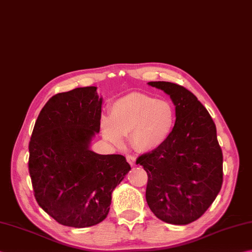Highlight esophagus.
Segmentation results:
<instances>
[{
    "instance_id": "obj_1",
    "label": "esophagus",
    "mask_w": 252,
    "mask_h": 252,
    "mask_svg": "<svg viewBox=\"0 0 252 252\" xmlns=\"http://www.w3.org/2000/svg\"><path fill=\"white\" fill-rule=\"evenodd\" d=\"M126 160L129 161V164L131 166H135V157L132 155H126Z\"/></svg>"
}]
</instances>
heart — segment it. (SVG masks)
Listing matches in <instances>:
<instances>
[{"mask_svg": "<svg viewBox=\"0 0 252 252\" xmlns=\"http://www.w3.org/2000/svg\"><path fill=\"white\" fill-rule=\"evenodd\" d=\"M176 112L171 103L145 94L131 93L117 99L110 107V118L102 117V136L113 145H120L122 136L141 152L161 146L174 129Z\"/></svg>", "mask_w": 252, "mask_h": 252, "instance_id": "heart-1", "label": "heart"}]
</instances>
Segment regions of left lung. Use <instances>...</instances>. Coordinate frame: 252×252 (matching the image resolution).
Masks as SVG:
<instances>
[{
  "label": "left lung",
  "mask_w": 252,
  "mask_h": 252,
  "mask_svg": "<svg viewBox=\"0 0 252 252\" xmlns=\"http://www.w3.org/2000/svg\"><path fill=\"white\" fill-rule=\"evenodd\" d=\"M176 106V122L158 149L137 157L147 172L146 201L156 218L187 225L201 218L223 184V153L209 111L193 94L170 82H150Z\"/></svg>",
  "instance_id": "obj_1"
}]
</instances>
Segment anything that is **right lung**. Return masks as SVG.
Wrapping results in <instances>:
<instances>
[{
	"mask_svg": "<svg viewBox=\"0 0 252 252\" xmlns=\"http://www.w3.org/2000/svg\"><path fill=\"white\" fill-rule=\"evenodd\" d=\"M97 87L52 96L34 123L28 168L40 208L64 226L90 227L107 218L111 193L130 171L122 155L90 150L100 130Z\"/></svg>",
	"mask_w": 252,
	"mask_h": 252,
	"instance_id": "right-lung-1",
	"label": "right lung"
}]
</instances>
